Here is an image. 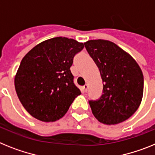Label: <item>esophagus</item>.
Segmentation results:
<instances>
[{
  "label": "esophagus",
  "instance_id": "esophagus-1",
  "mask_svg": "<svg viewBox=\"0 0 155 155\" xmlns=\"http://www.w3.org/2000/svg\"><path fill=\"white\" fill-rule=\"evenodd\" d=\"M87 89H88V85H87V84H85V85H84L83 87V91H84V92H87Z\"/></svg>",
  "mask_w": 155,
  "mask_h": 155
}]
</instances>
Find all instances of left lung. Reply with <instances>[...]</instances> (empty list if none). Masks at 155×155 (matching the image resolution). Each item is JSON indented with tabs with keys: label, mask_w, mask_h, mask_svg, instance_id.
Returning a JSON list of instances; mask_svg holds the SVG:
<instances>
[{
	"label": "left lung",
	"mask_w": 155,
	"mask_h": 155,
	"mask_svg": "<svg viewBox=\"0 0 155 155\" xmlns=\"http://www.w3.org/2000/svg\"><path fill=\"white\" fill-rule=\"evenodd\" d=\"M103 82V94L90 101L93 115L101 123L118 124L136 112L143 94L142 70L130 54L111 41L91 40L84 43Z\"/></svg>",
	"instance_id": "obj_1"
}]
</instances>
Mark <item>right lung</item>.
Instances as JSON below:
<instances>
[{
  "mask_svg": "<svg viewBox=\"0 0 155 155\" xmlns=\"http://www.w3.org/2000/svg\"><path fill=\"white\" fill-rule=\"evenodd\" d=\"M83 43L66 37L44 40L21 60L15 76L20 102L33 117L42 122L62 118L75 98L80 95L70 67Z\"/></svg>",
  "mask_w": 155,
  "mask_h": 155,
  "instance_id": "right-lung-1",
  "label": "right lung"
}]
</instances>
